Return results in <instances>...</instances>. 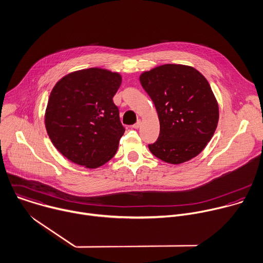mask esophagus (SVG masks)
<instances>
[{"mask_svg":"<svg viewBox=\"0 0 263 263\" xmlns=\"http://www.w3.org/2000/svg\"><path fill=\"white\" fill-rule=\"evenodd\" d=\"M140 126H141V120H138V121L133 125L134 128H139Z\"/></svg>","mask_w":263,"mask_h":263,"instance_id":"1","label":"esophagus"}]
</instances>
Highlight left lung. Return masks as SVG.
Returning a JSON list of instances; mask_svg holds the SVG:
<instances>
[{"instance_id":"8db88e82","label":"left lung","mask_w":263,"mask_h":263,"mask_svg":"<svg viewBox=\"0 0 263 263\" xmlns=\"http://www.w3.org/2000/svg\"><path fill=\"white\" fill-rule=\"evenodd\" d=\"M160 120V136L149 144L151 153L178 165L197 156L213 138L219 122V104L207 80L194 67L157 66L140 76Z\"/></svg>"}]
</instances>
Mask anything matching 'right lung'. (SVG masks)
<instances>
[{"instance_id":"right-lung-1","label":"right lung","mask_w":263,"mask_h":263,"mask_svg":"<svg viewBox=\"0 0 263 263\" xmlns=\"http://www.w3.org/2000/svg\"><path fill=\"white\" fill-rule=\"evenodd\" d=\"M122 78L102 68L71 72L52 88L44 115L47 135L66 159L89 169L115 155L125 128L113 97Z\"/></svg>"}]
</instances>
